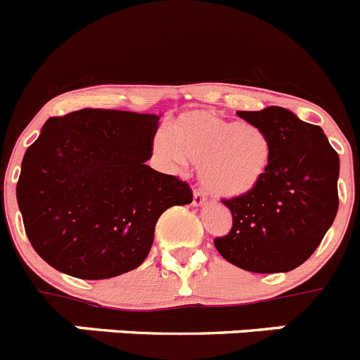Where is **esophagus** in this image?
Returning <instances> with one entry per match:
<instances>
[{"label":"esophagus","mask_w":360,"mask_h":360,"mask_svg":"<svg viewBox=\"0 0 360 360\" xmlns=\"http://www.w3.org/2000/svg\"><path fill=\"white\" fill-rule=\"evenodd\" d=\"M204 202H206V197H204L202 191L193 190V200H191V204H193V206H202Z\"/></svg>","instance_id":"esophagus-1"}]
</instances>
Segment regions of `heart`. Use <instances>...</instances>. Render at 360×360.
<instances>
[{
    "mask_svg": "<svg viewBox=\"0 0 360 360\" xmlns=\"http://www.w3.org/2000/svg\"><path fill=\"white\" fill-rule=\"evenodd\" d=\"M154 153L170 165H199L207 191L236 199L256 190L271 165V140L263 127L236 122L210 110H188L154 139Z\"/></svg>",
    "mask_w": 360,
    "mask_h": 360,
    "instance_id": "obj_1",
    "label": "heart"
}]
</instances>
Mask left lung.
Listing matches in <instances>:
<instances>
[{
  "mask_svg": "<svg viewBox=\"0 0 360 360\" xmlns=\"http://www.w3.org/2000/svg\"><path fill=\"white\" fill-rule=\"evenodd\" d=\"M238 115L266 131L274 154L256 190L224 200L233 229L214 238V247L241 270L291 271L311 257L338 214L339 156L320 126L290 110L268 106Z\"/></svg>",
  "mask_w": 360,
  "mask_h": 360,
  "instance_id": "left-lung-1",
  "label": "left lung"
}]
</instances>
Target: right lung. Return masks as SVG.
Instances as JSON below:
<instances>
[{
	"mask_svg": "<svg viewBox=\"0 0 360 360\" xmlns=\"http://www.w3.org/2000/svg\"><path fill=\"white\" fill-rule=\"evenodd\" d=\"M158 122L153 113L97 108L46 120L15 193L30 243L55 270L86 281L134 270L161 213L191 202L184 181L146 165Z\"/></svg>",
	"mask_w": 360,
	"mask_h": 360,
	"instance_id": "add662e5",
	"label": "right lung"
}]
</instances>
